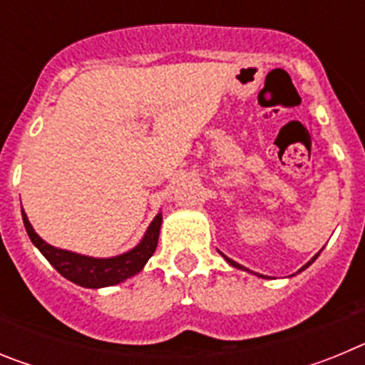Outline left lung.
<instances>
[{"label": "left lung", "mask_w": 365, "mask_h": 365, "mask_svg": "<svg viewBox=\"0 0 365 365\" xmlns=\"http://www.w3.org/2000/svg\"><path fill=\"white\" fill-rule=\"evenodd\" d=\"M318 256H320V252L316 254V256H314V257H312V259H311V261H309L307 265H303V267H302V269H299V270H298V272H302V270H305V269H307V267H309V265H311L312 261H314V259H316V257H318ZM222 257H225V259H227V261H228V263H230V265H232V267H235V269H241V270H247V272H250V270H248V269H245V267H243V265H240V263H235V261H232V259H230V257H227V256H225V254H222ZM254 274H256V272H254ZM256 276H259V278H265V276H261V274H256Z\"/></svg>", "instance_id": "1"}]
</instances>
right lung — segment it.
Listing matches in <instances>:
<instances>
[{"mask_svg": "<svg viewBox=\"0 0 365 365\" xmlns=\"http://www.w3.org/2000/svg\"><path fill=\"white\" fill-rule=\"evenodd\" d=\"M21 215H24V225L29 237L34 243V247L43 254L45 259L49 261L63 278L80 287H86V289H102V287L117 285V283H122L124 279L140 272L148 259L153 256L157 243H159L160 225H163V214H157L148 227L143 241L135 248H131L130 252H124L115 257H91L45 243L34 232L24 210H21Z\"/></svg>", "mask_w": 365, "mask_h": 365, "instance_id": "obj_1", "label": "right lung"}]
</instances>
